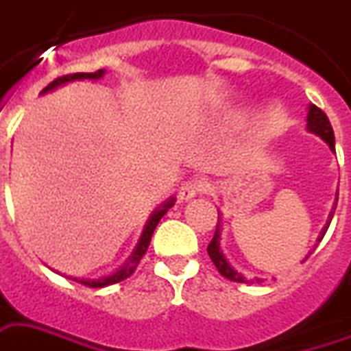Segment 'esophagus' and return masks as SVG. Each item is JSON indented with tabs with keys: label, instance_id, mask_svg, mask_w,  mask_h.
Returning a JSON list of instances; mask_svg holds the SVG:
<instances>
[{
	"label": "esophagus",
	"instance_id": "34e87169",
	"mask_svg": "<svg viewBox=\"0 0 351 351\" xmlns=\"http://www.w3.org/2000/svg\"><path fill=\"white\" fill-rule=\"evenodd\" d=\"M204 191V184L200 180H189V182H184L180 185V189H178V198L182 202H189L193 200L198 193Z\"/></svg>",
	"mask_w": 351,
	"mask_h": 351
}]
</instances>
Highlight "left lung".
<instances>
[{"label":"left lung","mask_w":351,"mask_h":351,"mask_svg":"<svg viewBox=\"0 0 351 351\" xmlns=\"http://www.w3.org/2000/svg\"><path fill=\"white\" fill-rule=\"evenodd\" d=\"M306 130H308L310 133H314V135L321 136V138H323V141L328 144L330 149L335 151V136H333V130H332V124H330V121H328V117L324 115V111L319 110V108L314 106V104H308V115H306ZM335 207H337V198H335V204H333L332 210H330L326 225H324L323 229H321V232H319L317 243L323 240L324 232L328 230V225H330V221H332V218H333ZM220 240H221V215H220V210H218V225H216L215 238L210 240L209 247H207V252H209L210 259H213V263L216 265L218 272H220L223 278L230 279V281H238V283H254V281H256V283H261L258 278H256L254 281H249V279L245 278L243 274H240L238 270H234L232 267H230V263L227 261L225 254L221 252ZM306 258H308V256H306Z\"/></svg>","instance_id":"1"}]
</instances>
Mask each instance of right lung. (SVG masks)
Segmentation results:
<instances>
[{"mask_svg":"<svg viewBox=\"0 0 351 351\" xmlns=\"http://www.w3.org/2000/svg\"><path fill=\"white\" fill-rule=\"evenodd\" d=\"M104 73H106V70H97V72H93V73H72V75L59 77V79H56L53 82H50V84H48V86L45 88L41 93H39V95H45V93L53 92V90H57V88H61V86H64V84H68V82L84 81V79H90V81H99V79H102V77H104ZM175 202H176L175 196H171L169 200H166L164 204H160L155 210H153V213H151V216L147 218L146 225H144V229H142V234H141V238H138V243H136V247L133 249V252H131L130 258L124 261V265H122V267H119L115 272H111V274L102 276V278H97V279L73 278V276H66V278L73 279V281H79V283L86 285V287H93V289L108 287V285L119 283V281H122V279L130 278V276L135 272L136 265H138V261L142 259V256L146 254L147 247H149L151 236H153V232H155L156 225H158V221H160L162 216L166 215L167 210H169L171 207L175 205Z\"/></svg>","mask_w":351,"mask_h":351,"instance_id":"obj_1","label":"right lung"}]
</instances>
